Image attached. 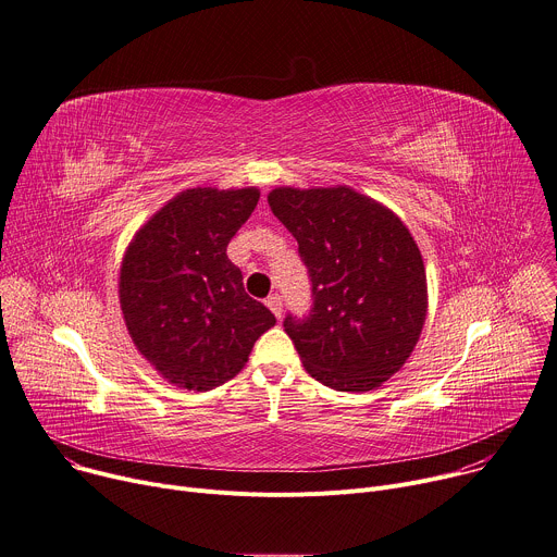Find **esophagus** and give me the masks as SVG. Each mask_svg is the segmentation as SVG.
<instances>
[{
    "label": "esophagus",
    "instance_id": "1",
    "mask_svg": "<svg viewBox=\"0 0 557 557\" xmlns=\"http://www.w3.org/2000/svg\"><path fill=\"white\" fill-rule=\"evenodd\" d=\"M265 305L270 307L272 314H274L276 319H281V314H283V298H281L278 294H270L268 300H265Z\"/></svg>",
    "mask_w": 557,
    "mask_h": 557
}]
</instances>
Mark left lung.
I'll return each mask as SVG.
<instances>
[{
  "mask_svg": "<svg viewBox=\"0 0 557 557\" xmlns=\"http://www.w3.org/2000/svg\"><path fill=\"white\" fill-rule=\"evenodd\" d=\"M268 203L312 281L310 317L283 321L307 374L338 392L381 387L426 319L424 263L407 225L347 185L276 188Z\"/></svg>",
  "mask_w": 557,
  "mask_h": 557,
  "instance_id": "left-lung-1",
  "label": "left lung"
}]
</instances>
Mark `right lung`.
<instances>
[{
  "label": "right lung",
  "mask_w": 557,
  "mask_h": 557,
  "mask_svg": "<svg viewBox=\"0 0 557 557\" xmlns=\"http://www.w3.org/2000/svg\"><path fill=\"white\" fill-rule=\"evenodd\" d=\"M257 188H193L135 234L119 302L141 356L172 385L206 392L234 379L276 319L243 287L227 243L259 203Z\"/></svg>",
  "instance_id": "obj_1"
}]
</instances>
